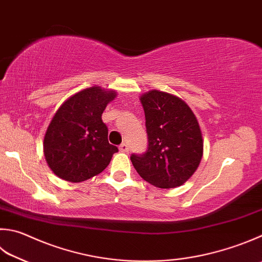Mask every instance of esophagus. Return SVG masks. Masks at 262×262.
<instances>
[{"label": "esophagus", "instance_id": "34e87169", "mask_svg": "<svg viewBox=\"0 0 262 262\" xmlns=\"http://www.w3.org/2000/svg\"><path fill=\"white\" fill-rule=\"evenodd\" d=\"M120 150L122 152H127V151H129V146H127L126 144H124V142H123V144L120 145Z\"/></svg>", "mask_w": 262, "mask_h": 262}]
</instances>
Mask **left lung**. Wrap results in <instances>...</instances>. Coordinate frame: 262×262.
Here are the masks:
<instances>
[{
	"label": "left lung",
	"instance_id": "8db88e82",
	"mask_svg": "<svg viewBox=\"0 0 262 262\" xmlns=\"http://www.w3.org/2000/svg\"><path fill=\"white\" fill-rule=\"evenodd\" d=\"M145 111L148 146L131 154L142 179L159 188H174L189 179L203 155L199 122L179 98L152 90L140 98Z\"/></svg>",
	"mask_w": 262,
	"mask_h": 262
}]
</instances>
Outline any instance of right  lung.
Returning <instances> with one entry per match:
<instances>
[{
  "mask_svg": "<svg viewBox=\"0 0 262 262\" xmlns=\"http://www.w3.org/2000/svg\"><path fill=\"white\" fill-rule=\"evenodd\" d=\"M115 92L98 86L72 96L54 114L44 137V155L59 178L81 182L99 174L118 148L108 142L101 115Z\"/></svg>",
  "mask_w": 262,
  "mask_h": 262,
  "instance_id": "obj_1",
  "label": "right lung"
}]
</instances>
